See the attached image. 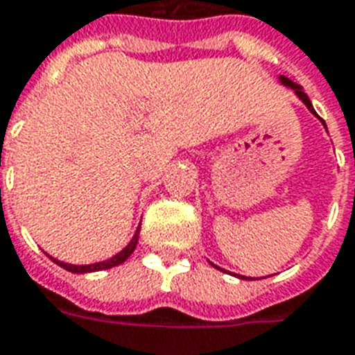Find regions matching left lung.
<instances>
[{"mask_svg": "<svg viewBox=\"0 0 355 355\" xmlns=\"http://www.w3.org/2000/svg\"><path fill=\"white\" fill-rule=\"evenodd\" d=\"M280 80H282V83H284L286 86H290V88H293V90H295V94H297V96H299V99H301V101H303V103L306 105V107H309V111L314 112V114H316V111L312 109L311 99H309V96H306V94H304V92L301 90V86H299V84L291 83V80H290V78H288V77H280ZM239 278H243V277H239Z\"/></svg>", "mask_w": 355, "mask_h": 355, "instance_id": "1", "label": "left lung"}]
</instances>
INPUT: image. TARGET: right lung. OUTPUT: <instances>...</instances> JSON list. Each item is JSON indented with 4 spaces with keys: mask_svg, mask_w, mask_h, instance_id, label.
Listing matches in <instances>:
<instances>
[{
    "mask_svg": "<svg viewBox=\"0 0 355 355\" xmlns=\"http://www.w3.org/2000/svg\"><path fill=\"white\" fill-rule=\"evenodd\" d=\"M141 230V227H139ZM139 230L137 233L133 235V239H131V243L125 246L124 250L120 252V254H116L114 258L107 259V261H101V263H94V265H69V263H64V261H58V259H54L60 267H64L65 271L69 272H94V271H103V269H111V267H116V265L124 263L125 259L130 258L131 254H133V250H135V246H137V241H139Z\"/></svg>",
    "mask_w": 355,
    "mask_h": 355,
    "instance_id": "add662e5",
    "label": "right lung"
}]
</instances>
